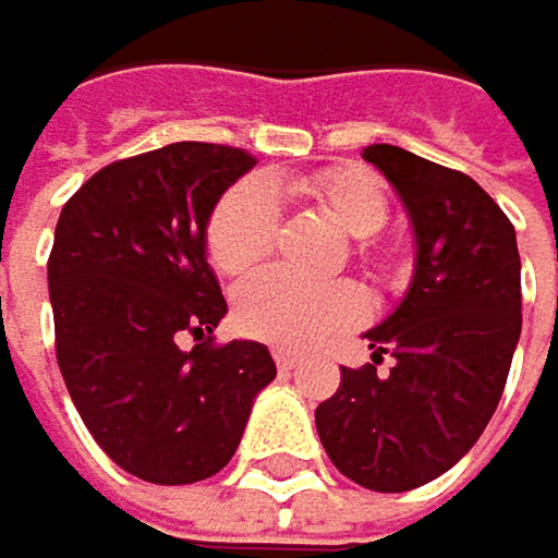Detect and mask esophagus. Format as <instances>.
<instances>
[{"instance_id": "esophagus-1", "label": "esophagus", "mask_w": 558, "mask_h": 558, "mask_svg": "<svg viewBox=\"0 0 558 558\" xmlns=\"http://www.w3.org/2000/svg\"><path fill=\"white\" fill-rule=\"evenodd\" d=\"M272 357H276V367H279V371H286V374L299 367V357H295V354H289V351H282V348H276V351H272Z\"/></svg>"}]
</instances>
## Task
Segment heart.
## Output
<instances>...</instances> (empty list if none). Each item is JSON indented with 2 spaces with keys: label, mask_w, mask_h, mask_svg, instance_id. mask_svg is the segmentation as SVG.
<instances>
[{
  "label": "heart",
  "mask_w": 558,
  "mask_h": 558,
  "mask_svg": "<svg viewBox=\"0 0 558 558\" xmlns=\"http://www.w3.org/2000/svg\"><path fill=\"white\" fill-rule=\"evenodd\" d=\"M348 236H371L387 220V194L377 178L354 168H331L295 184ZM279 230V207L266 184L243 181L230 187L207 223V256L223 276H243L259 266ZM361 295L348 282H305L282 269L259 272L233 292V322L246 338L302 351L325 335L357 322Z\"/></svg>",
  "instance_id": "obj_1"
}]
</instances>
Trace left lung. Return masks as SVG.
<instances>
[{
  "mask_svg": "<svg viewBox=\"0 0 558 558\" xmlns=\"http://www.w3.org/2000/svg\"><path fill=\"white\" fill-rule=\"evenodd\" d=\"M364 158L410 214L416 266L403 302L364 335L374 364L341 367L315 425L344 477L400 494L458 464L500 403L520 341V253L474 178L400 145H367ZM384 353L390 375L376 374Z\"/></svg>",
  "mask_w": 558,
  "mask_h": 558,
  "instance_id": "left-lung-1",
  "label": "left lung"
}]
</instances>
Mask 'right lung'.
Instances as JSON below:
<instances>
[{
  "mask_svg": "<svg viewBox=\"0 0 558 558\" xmlns=\"http://www.w3.org/2000/svg\"><path fill=\"white\" fill-rule=\"evenodd\" d=\"M256 158L171 142L100 168L61 210L48 259L58 367L97 445L151 484H194L236 451L276 380L259 341L214 344L227 315L207 220ZM198 344L184 352L177 341Z\"/></svg>",
  "mask_w": 558,
  "mask_h": 558,
  "instance_id": "right-lung-1",
  "label": "right lung"
}]
</instances>
